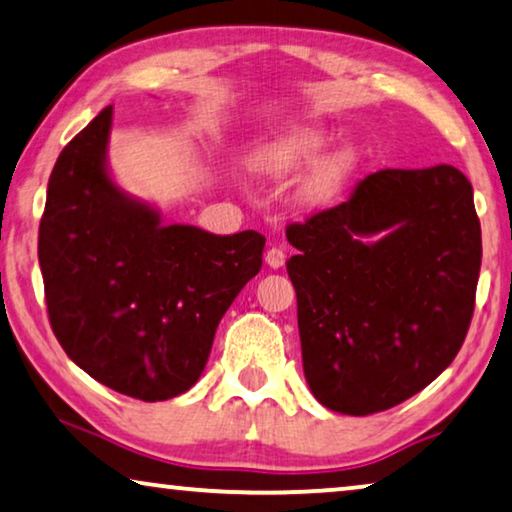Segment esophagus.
<instances>
[{
  "label": "esophagus",
  "instance_id": "34e87169",
  "mask_svg": "<svg viewBox=\"0 0 512 512\" xmlns=\"http://www.w3.org/2000/svg\"><path fill=\"white\" fill-rule=\"evenodd\" d=\"M264 262L271 266V269H280L282 264H285V253H282V248H269L264 255Z\"/></svg>",
  "mask_w": 512,
  "mask_h": 512
}]
</instances>
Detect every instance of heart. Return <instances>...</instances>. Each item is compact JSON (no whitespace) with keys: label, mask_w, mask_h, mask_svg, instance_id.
Returning <instances> with one entry per match:
<instances>
[{"label":"heart","mask_w":512,"mask_h":512,"mask_svg":"<svg viewBox=\"0 0 512 512\" xmlns=\"http://www.w3.org/2000/svg\"><path fill=\"white\" fill-rule=\"evenodd\" d=\"M331 142V133L319 126H294L262 144L253 156V167L269 179L292 177L305 165H310ZM358 154L354 147H338L322 156L301 179L299 197L305 204H324L345 186L354 172Z\"/></svg>","instance_id":"heart-1"}]
</instances>
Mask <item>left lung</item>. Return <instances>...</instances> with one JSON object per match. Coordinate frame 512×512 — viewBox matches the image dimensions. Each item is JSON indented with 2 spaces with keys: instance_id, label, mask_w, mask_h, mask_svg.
<instances>
[{
  "instance_id": "left-lung-1",
  "label": "left lung",
  "mask_w": 512,
  "mask_h": 512,
  "mask_svg": "<svg viewBox=\"0 0 512 512\" xmlns=\"http://www.w3.org/2000/svg\"><path fill=\"white\" fill-rule=\"evenodd\" d=\"M303 372L326 409L368 416L432 384L474 315L480 223L453 165L379 170L287 227Z\"/></svg>"
}]
</instances>
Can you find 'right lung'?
Wrapping results in <instances>:
<instances>
[{"label":"right lung","instance_id":"right-lung-1","mask_svg":"<svg viewBox=\"0 0 512 512\" xmlns=\"http://www.w3.org/2000/svg\"><path fill=\"white\" fill-rule=\"evenodd\" d=\"M112 105L61 151L38 227L45 303L68 358L112 391L186 393L232 301L262 269L266 239L165 225L108 165Z\"/></svg>","mask_w":512,"mask_h":512}]
</instances>
